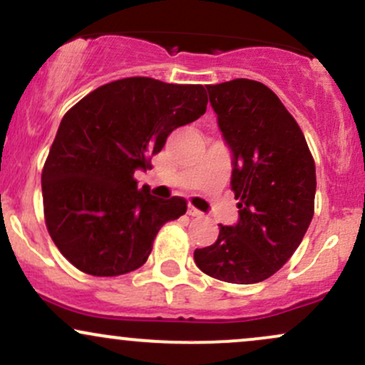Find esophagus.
<instances>
[{
  "instance_id": "esophagus-1",
  "label": "esophagus",
  "mask_w": 365,
  "mask_h": 365,
  "mask_svg": "<svg viewBox=\"0 0 365 365\" xmlns=\"http://www.w3.org/2000/svg\"><path fill=\"white\" fill-rule=\"evenodd\" d=\"M188 216H192V217H200V216H202V212H200L199 211V209H197V207H194V206H188Z\"/></svg>"
}]
</instances>
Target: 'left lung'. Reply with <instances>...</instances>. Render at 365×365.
I'll return each instance as SVG.
<instances>
[{"instance_id": "8db88e82", "label": "left lung", "mask_w": 365, "mask_h": 365, "mask_svg": "<svg viewBox=\"0 0 365 365\" xmlns=\"http://www.w3.org/2000/svg\"><path fill=\"white\" fill-rule=\"evenodd\" d=\"M207 92L233 150L240 220L220 225L217 240L195 249L194 261L221 282L259 283L292 257L311 225L316 165L299 123L269 87L235 78Z\"/></svg>"}]
</instances>
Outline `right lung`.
Masks as SVG:
<instances>
[{
	"instance_id": "right-lung-1",
	"label": "right lung",
	"mask_w": 365,
	"mask_h": 365,
	"mask_svg": "<svg viewBox=\"0 0 365 365\" xmlns=\"http://www.w3.org/2000/svg\"><path fill=\"white\" fill-rule=\"evenodd\" d=\"M206 106L199 83L130 77L65 113L41 183L46 228L66 261L92 276H120L148 261L159 228L185 215L187 200L150 195L133 173Z\"/></svg>"
}]
</instances>
